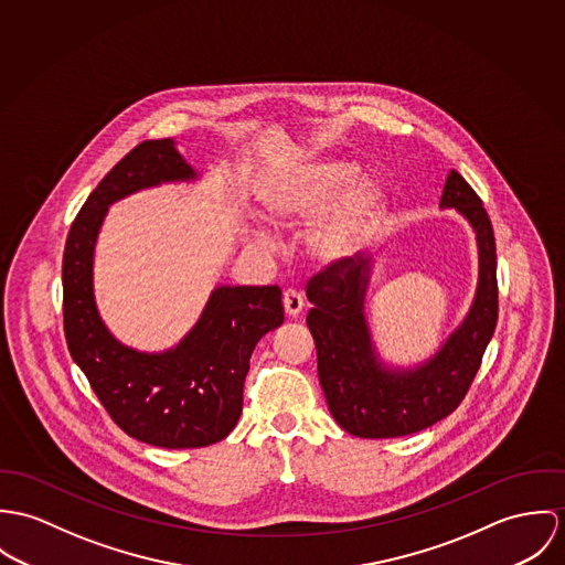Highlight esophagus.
I'll use <instances>...</instances> for the list:
<instances>
[{"instance_id": "34e87169", "label": "esophagus", "mask_w": 565, "mask_h": 565, "mask_svg": "<svg viewBox=\"0 0 565 565\" xmlns=\"http://www.w3.org/2000/svg\"><path fill=\"white\" fill-rule=\"evenodd\" d=\"M303 306H306V301H303L301 292H297L292 288L284 292V310H286L288 316H299L301 310H303Z\"/></svg>"}]
</instances>
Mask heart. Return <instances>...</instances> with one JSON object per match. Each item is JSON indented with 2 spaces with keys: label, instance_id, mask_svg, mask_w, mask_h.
<instances>
[{
  "label": "heart",
  "instance_id": "obj_1",
  "mask_svg": "<svg viewBox=\"0 0 565 565\" xmlns=\"http://www.w3.org/2000/svg\"><path fill=\"white\" fill-rule=\"evenodd\" d=\"M358 178L360 167L347 160L290 164L264 182L262 214L284 230L322 211L306 236V249L320 264L349 259L375 236L387 210L385 189L373 180L355 185Z\"/></svg>",
  "mask_w": 565,
  "mask_h": 565
}]
</instances>
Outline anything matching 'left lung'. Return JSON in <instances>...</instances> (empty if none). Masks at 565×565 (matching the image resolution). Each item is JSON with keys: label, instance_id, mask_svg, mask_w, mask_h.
Wrapping results in <instances>:
<instances>
[{"label": "left lung", "instance_id": "obj_1", "mask_svg": "<svg viewBox=\"0 0 565 565\" xmlns=\"http://www.w3.org/2000/svg\"><path fill=\"white\" fill-rule=\"evenodd\" d=\"M468 218L479 245L477 297L457 331L418 369L379 362L364 318L371 262L355 255L327 264L308 281V327L318 358V379L335 423L358 438H401L452 414L481 369L497 329L499 281L492 221L479 194L452 169L439 199Z\"/></svg>", "mask_w": 565, "mask_h": 565}]
</instances>
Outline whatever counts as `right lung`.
Masks as SVG:
<instances>
[{
	"label": "right lung",
	"mask_w": 565,
	"mask_h": 565,
	"mask_svg": "<svg viewBox=\"0 0 565 565\" xmlns=\"http://www.w3.org/2000/svg\"><path fill=\"white\" fill-rule=\"evenodd\" d=\"M194 178L171 138L136 145L88 194L64 245L68 353L127 436L160 448H201L230 436L243 412L253 349L284 322L279 286H221L189 335L164 353H138L106 329L93 297V252L108 205Z\"/></svg>",
	"instance_id": "right-lung-1"
}]
</instances>
